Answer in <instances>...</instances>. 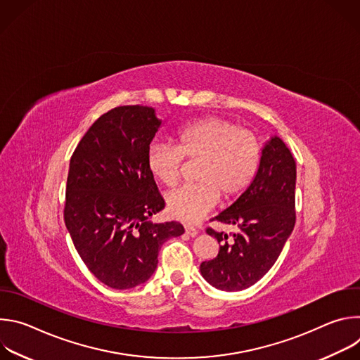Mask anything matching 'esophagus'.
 <instances>
[{
    "label": "esophagus",
    "mask_w": 360,
    "mask_h": 360,
    "mask_svg": "<svg viewBox=\"0 0 360 360\" xmlns=\"http://www.w3.org/2000/svg\"><path fill=\"white\" fill-rule=\"evenodd\" d=\"M185 233L193 238V236H196V235H198V231H196L195 228H192V226H185Z\"/></svg>",
    "instance_id": "1"
}]
</instances>
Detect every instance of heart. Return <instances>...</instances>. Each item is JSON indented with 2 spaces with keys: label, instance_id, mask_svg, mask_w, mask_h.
<instances>
[{
  "label": "heart",
  "instance_id": "b5f03b06",
  "mask_svg": "<svg viewBox=\"0 0 360 360\" xmlns=\"http://www.w3.org/2000/svg\"><path fill=\"white\" fill-rule=\"evenodd\" d=\"M176 145L153 142L146 165L161 184L172 188L181 175L184 157L199 161L193 185L172 192L167 199L174 219L196 222L219 199L229 202L240 196L255 179L261 162V143L238 124L222 117H205L176 131Z\"/></svg>",
  "mask_w": 360,
  "mask_h": 360
}]
</instances>
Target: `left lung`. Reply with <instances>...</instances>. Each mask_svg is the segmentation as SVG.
<instances>
[{
	"label": "left lung",
	"instance_id": "left-lung-1",
	"mask_svg": "<svg viewBox=\"0 0 360 360\" xmlns=\"http://www.w3.org/2000/svg\"><path fill=\"white\" fill-rule=\"evenodd\" d=\"M296 164L289 148L272 136L262 148L261 162L249 188L214 219L239 232L228 238L212 228L219 252L200 264L203 279L221 290H242L258 282L276 262L290 236L295 215Z\"/></svg>",
	"mask_w": 360,
	"mask_h": 360
}]
</instances>
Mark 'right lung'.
Listing matches in <instances>:
<instances>
[{
	"label": "right lung",
	"instance_id": "1",
	"mask_svg": "<svg viewBox=\"0 0 360 360\" xmlns=\"http://www.w3.org/2000/svg\"><path fill=\"white\" fill-rule=\"evenodd\" d=\"M161 125L150 107L114 108L91 125L70 161L65 226L91 274L112 289L146 282L162 243L184 233L179 222L150 221L165 207L146 165Z\"/></svg>",
	"mask_w": 360,
	"mask_h": 360
}]
</instances>
